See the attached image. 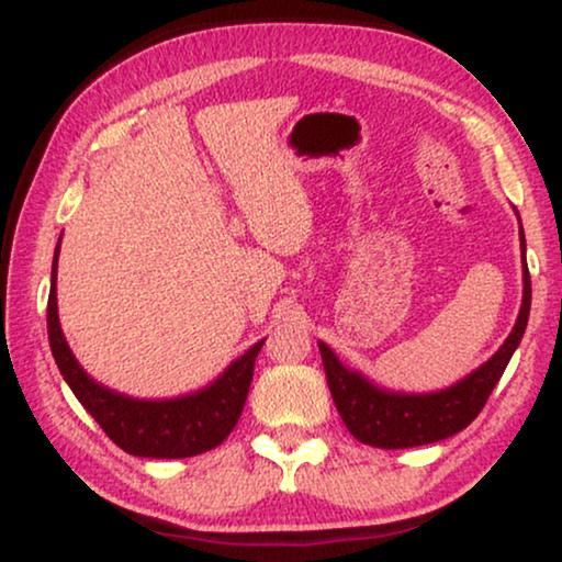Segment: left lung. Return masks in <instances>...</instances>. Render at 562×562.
Here are the masks:
<instances>
[{"label":"left lung","mask_w":562,"mask_h":562,"mask_svg":"<svg viewBox=\"0 0 562 562\" xmlns=\"http://www.w3.org/2000/svg\"><path fill=\"white\" fill-rule=\"evenodd\" d=\"M521 280H525V295H521L517 323L507 341L492 359L448 390L430 394L379 390L359 371L346 369L336 353L318 341L328 390L334 394L338 415H341L351 436L359 442H367V446L394 450L428 446V442L446 440L469 428L484 409L488 394L502 379L512 353L517 351L521 336H525L529 303H532V284H529V270L525 262V234H521Z\"/></svg>","instance_id":"left-lung-1"}]
</instances>
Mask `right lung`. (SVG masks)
<instances>
[{"instance_id": "right-lung-1", "label": "right lung", "mask_w": 562, "mask_h": 562, "mask_svg": "<svg viewBox=\"0 0 562 562\" xmlns=\"http://www.w3.org/2000/svg\"><path fill=\"white\" fill-rule=\"evenodd\" d=\"M58 249L60 241L55 247L50 295H47V338L63 379L101 425V430L126 453L142 458H188L221 446L239 423L255 376V359L265 341L251 346L216 382L186 397L134 400L106 390L81 369L60 330L58 300H55Z\"/></svg>"}]
</instances>
